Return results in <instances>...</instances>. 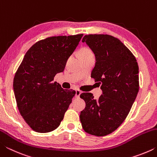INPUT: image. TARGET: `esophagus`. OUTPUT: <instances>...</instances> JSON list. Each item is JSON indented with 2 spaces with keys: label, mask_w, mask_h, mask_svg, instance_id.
<instances>
[{
  "label": "esophagus",
  "mask_w": 157,
  "mask_h": 157,
  "mask_svg": "<svg viewBox=\"0 0 157 157\" xmlns=\"http://www.w3.org/2000/svg\"><path fill=\"white\" fill-rule=\"evenodd\" d=\"M81 91H79V90H76L75 91V97L77 98H79V95H80V94H81Z\"/></svg>",
  "instance_id": "34e87169"
}]
</instances>
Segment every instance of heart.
<instances>
[{
	"label": "heart",
	"mask_w": 157,
	"mask_h": 157,
	"mask_svg": "<svg viewBox=\"0 0 157 157\" xmlns=\"http://www.w3.org/2000/svg\"><path fill=\"white\" fill-rule=\"evenodd\" d=\"M92 54V52L91 51V50L87 48H84L80 50V51L79 52V55H91Z\"/></svg>",
	"instance_id": "obj_1"
}]
</instances>
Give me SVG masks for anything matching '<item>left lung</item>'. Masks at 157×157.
I'll return each instance as SVG.
<instances>
[{"label": "left lung", "instance_id": "1", "mask_svg": "<svg viewBox=\"0 0 157 157\" xmlns=\"http://www.w3.org/2000/svg\"><path fill=\"white\" fill-rule=\"evenodd\" d=\"M82 42L95 55L91 78L101 84L102 94L98 100L91 93L80 95L86 107L79 118L85 132L104 136L115 131L131 109L139 89V66L131 51L116 37L89 34Z\"/></svg>", "mask_w": 157, "mask_h": 157}]
</instances>
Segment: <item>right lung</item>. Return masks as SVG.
<instances>
[{
  "label": "right lung",
  "mask_w": 157,
  "mask_h": 157,
  "mask_svg": "<svg viewBox=\"0 0 157 157\" xmlns=\"http://www.w3.org/2000/svg\"><path fill=\"white\" fill-rule=\"evenodd\" d=\"M83 34L48 37L25 53L15 74L13 89L21 115L34 131L52 132L59 126L75 94L53 82Z\"/></svg>",
  "instance_id": "right-lung-1"
}]
</instances>
